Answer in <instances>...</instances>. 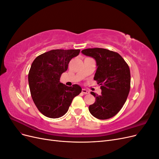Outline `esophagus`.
<instances>
[{"instance_id": "1", "label": "esophagus", "mask_w": 159, "mask_h": 159, "mask_svg": "<svg viewBox=\"0 0 159 159\" xmlns=\"http://www.w3.org/2000/svg\"><path fill=\"white\" fill-rule=\"evenodd\" d=\"M81 92H82L84 94H88V93H89V91H88L87 89H82V90H81Z\"/></svg>"}]
</instances>
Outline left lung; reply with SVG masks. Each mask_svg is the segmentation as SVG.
I'll return each instance as SVG.
<instances>
[{"mask_svg":"<svg viewBox=\"0 0 159 159\" xmlns=\"http://www.w3.org/2000/svg\"><path fill=\"white\" fill-rule=\"evenodd\" d=\"M84 54L93 57L98 68L94 80L101 85V95L91 92L95 102L89 106L91 114L99 119L114 117L125 103L131 88V74L127 62L117 52L104 48H87Z\"/></svg>","mask_w":159,"mask_h":159,"instance_id":"1","label":"left lung"}]
</instances>
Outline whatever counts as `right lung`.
Masks as SVG:
<instances>
[{"instance_id":"right-lung-1","label":"right lung","mask_w":159,"mask_h":159,"mask_svg":"<svg viewBox=\"0 0 159 159\" xmlns=\"http://www.w3.org/2000/svg\"><path fill=\"white\" fill-rule=\"evenodd\" d=\"M80 50H52L36 57L28 73L32 98L39 111L49 118L64 115L72 100L81 92L80 85L70 87L60 82L70 61Z\"/></svg>"}]
</instances>
